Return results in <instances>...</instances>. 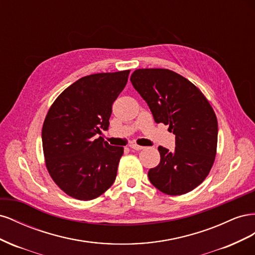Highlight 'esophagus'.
I'll use <instances>...</instances> for the list:
<instances>
[{
  "label": "esophagus",
  "mask_w": 255,
  "mask_h": 255,
  "mask_svg": "<svg viewBox=\"0 0 255 255\" xmlns=\"http://www.w3.org/2000/svg\"><path fill=\"white\" fill-rule=\"evenodd\" d=\"M128 146L130 149H133V150H137V151H139V150H142L144 146H142V145H138V144H136V143H129L128 144Z\"/></svg>",
  "instance_id": "1"
}]
</instances>
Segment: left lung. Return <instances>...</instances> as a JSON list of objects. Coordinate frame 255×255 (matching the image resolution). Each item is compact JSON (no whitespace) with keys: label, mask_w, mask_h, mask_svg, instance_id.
I'll list each match as a JSON object with an SVG mask.
<instances>
[{"label":"left lung","mask_w":255,"mask_h":255,"mask_svg":"<svg viewBox=\"0 0 255 255\" xmlns=\"http://www.w3.org/2000/svg\"><path fill=\"white\" fill-rule=\"evenodd\" d=\"M129 80L154 121L175 135L173 152L158 146L160 161L149 170L150 182L166 195L187 194L205 180L215 161L218 122L212 105L194 84L168 69H137Z\"/></svg>","instance_id":"8db88e82"}]
</instances>
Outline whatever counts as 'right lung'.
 <instances>
[{"mask_svg": "<svg viewBox=\"0 0 255 255\" xmlns=\"http://www.w3.org/2000/svg\"><path fill=\"white\" fill-rule=\"evenodd\" d=\"M128 74L125 70L84 76L61 92L45 116V166L68 196L88 201L115 182L123 146L94 136L109 128L113 103L126 87Z\"/></svg>", "mask_w": 255, "mask_h": 255, "instance_id": "right-lung-1", "label": "right lung"}]
</instances>
